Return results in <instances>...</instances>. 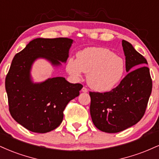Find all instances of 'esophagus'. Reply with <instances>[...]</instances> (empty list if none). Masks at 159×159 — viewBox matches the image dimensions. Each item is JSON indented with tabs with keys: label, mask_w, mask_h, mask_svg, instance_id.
Here are the masks:
<instances>
[{
	"label": "esophagus",
	"mask_w": 159,
	"mask_h": 159,
	"mask_svg": "<svg viewBox=\"0 0 159 159\" xmlns=\"http://www.w3.org/2000/svg\"><path fill=\"white\" fill-rule=\"evenodd\" d=\"M81 91H82V92H83V93H87V92H88V89H87V87H84L83 88H82Z\"/></svg>",
	"instance_id": "1"
}]
</instances>
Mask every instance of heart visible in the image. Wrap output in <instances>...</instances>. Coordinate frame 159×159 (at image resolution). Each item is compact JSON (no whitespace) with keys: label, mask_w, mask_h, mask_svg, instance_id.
Instances as JSON below:
<instances>
[{"label":"heart","mask_w":159,"mask_h":159,"mask_svg":"<svg viewBox=\"0 0 159 159\" xmlns=\"http://www.w3.org/2000/svg\"><path fill=\"white\" fill-rule=\"evenodd\" d=\"M125 65L123 59L105 48L90 47L78 53L77 59H69L66 70L72 77L87 74L88 84L94 90L106 92L116 87L123 79Z\"/></svg>","instance_id":"obj_1"}]
</instances>
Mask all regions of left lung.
Instances as JSON below:
<instances>
[{
	"label": "left lung",
	"mask_w": 159,
	"mask_h": 159,
	"mask_svg": "<svg viewBox=\"0 0 159 159\" xmlns=\"http://www.w3.org/2000/svg\"><path fill=\"white\" fill-rule=\"evenodd\" d=\"M128 72L120 84L105 93L90 92V115L95 126L107 133L122 132L135 125L144 114L152 82L147 60L129 42L122 41Z\"/></svg>",
	"instance_id": "1"
}]
</instances>
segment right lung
<instances>
[{
    "instance_id": "1",
    "label": "right lung",
    "mask_w": 159,
    "mask_h": 159,
    "mask_svg": "<svg viewBox=\"0 0 159 159\" xmlns=\"http://www.w3.org/2000/svg\"><path fill=\"white\" fill-rule=\"evenodd\" d=\"M72 42L68 38H37L12 60L5 79L9 111L18 123L30 132L46 133L57 128L67 104L79 96L81 84H71L63 77L34 84L30 75L37 58H45L54 66L65 63Z\"/></svg>"
}]
</instances>
